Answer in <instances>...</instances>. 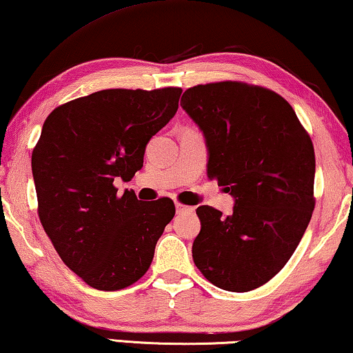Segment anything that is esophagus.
I'll return each instance as SVG.
<instances>
[{
    "label": "esophagus",
    "instance_id": "34e87169",
    "mask_svg": "<svg viewBox=\"0 0 353 353\" xmlns=\"http://www.w3.org/2000/svg\"><path fill=\"white\" fill-rule=\"evenodd\" d=\"M193 208L192 206H187V204H182V203H176V212L177 214H185V212H193Z\"/></svg>",
    "mask_w": 353,
    "mask_h": 353
}]
</instances>
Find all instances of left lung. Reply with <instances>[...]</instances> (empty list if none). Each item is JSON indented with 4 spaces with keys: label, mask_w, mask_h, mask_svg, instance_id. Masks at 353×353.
Masks as SVG:
<instances>
[{
    "label": "left lung",
    "mask_w": 353,
    "mask_h": 353,
    "mask_svg": "<svg viewBox=\"0 0 353 353\" xmlns=\"http://www.w3.org/2000/svg\"><path fill=\"white\" fill-rule=\"evenodd\" d=\"M181 106L206 138L208 177L234 198L227 217L196 209L193 261L215 287L250 292L285 266L311 222V136L281 94L244 82L194 85Z\"/></svg>",
    "instance_id": "left-lung-1"
}]
</instances>
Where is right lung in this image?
Segmentation results:
<instances>
[{
	"instance_id": "obj_1",
	"label": "right lung",
	"mask_w": 353,
	"mask_h": 353,
	"mask_svg": "<svg viewBox=\"0 0 353 353\" xmlns=\"http://www.w3.org/2000/svg\"><path fill=\"white\" fill-rule=\"evenodd\" d=\"M182 88L94 92L55 108L31 155L42 228L72 272L97 290L130 287L149 270L176 214L172 199L119 194L145 145L174 117Z\"/></svg>"
}]
</instances>
